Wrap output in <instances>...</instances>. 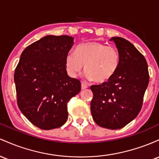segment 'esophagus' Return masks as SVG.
I'll list each match as a JSON object with an SVG mask.
<instances>
[{
    "mask_svg": "<svg viewBox=\"0 0 159 159\" xmlns=\"http://www.w3.org/2000/svg\"><path fill=\"white\" fill-rule=\"evenodd\" d=\"M81 88H82V89H87V88H88V85L85 84V83H82V84H81Z\"/></svg>",
    "mask_w": 159,
    "mask_h": 159,
    "instance_id": "1",
    "label": "esophagus"
}]
</instances>
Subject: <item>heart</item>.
Here are the masks:
<instances>
[{"instance_id":"b5f03b06","label":"heart","mask_w":159,"mask_h":159,"mask_svg":"<svg viewBox=\"0 0 159 159\" xmlns=\"http://www.w3.org/2000/svg\"><path fill=\"white\" fill-rule=\"evenodd\" d=\"M120 63V54L115 46H107L101 42H86L80 43L66 56L67 73L71 76H77L84 67L85 77L104 83L116 73Z\"/></svg>"}]
</instances>
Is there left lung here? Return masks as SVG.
<instances>
[{
  "label": "left lung",
  "instance_id": "1",
  "mask_svg": "<svg viewBox=\"0 0 159 159\" xmlns=\"http://www.w3.org/2000/svg\"><path fill=\"white\" fill-rule=\"evenodd\" d=\"M110 40L119 52L120 63L111 79L90 87L93 92L91 113L98 125L119 129L140 113L149 75L146 58L132 43L119 37Z\"/></svg>",
  "mask_w": 159,
  "mask_h": 159
}]
</instances>
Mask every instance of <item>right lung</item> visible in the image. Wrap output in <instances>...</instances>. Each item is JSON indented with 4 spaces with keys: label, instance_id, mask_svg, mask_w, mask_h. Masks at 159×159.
<instances>
[{
    "label": "right lung",
    "instance_id": "1",
    "mask_svg": "<svg viewBox=\"0 0 159 159\" xmlns=\"http://www.w3.org/2000/svg\"><path fill=\"white\" fill-rule=\"evenodd\" d=\"M74 44L67 35H48L27 46L14 73L19 110L32 124L50 130L67 119V103L81 90L67 74L65 59Z\"/></svg>",
    "mask_w": 159,
    "mask_h": 159
}]
</instances>
